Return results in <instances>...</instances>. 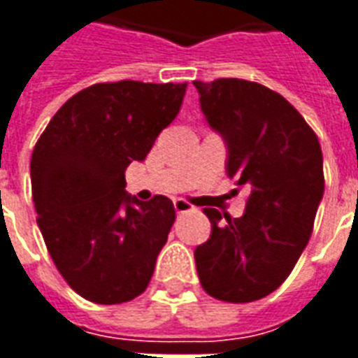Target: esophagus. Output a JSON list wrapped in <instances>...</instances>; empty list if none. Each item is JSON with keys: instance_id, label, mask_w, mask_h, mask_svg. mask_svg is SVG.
Listing matches in <instances>:
<instances>
[{"instance_id": "34e87169", "label": "esophagus", "mask_w": 358, "mask_h": 358, "mask_svg": "<svg viewBox=\"0 0 358 358\" xmlns=\"http://www.w3.org/2000/svg\"><path fill=\"white\" fill-rule=\"evenodd\" d=\"M174 210L178 214H186V213H193L195 210V206L189 205L186 199H174Z\"/></svg>"}]
</instances>
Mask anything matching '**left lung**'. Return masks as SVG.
I'll return each mask as SVG.
<instances>
[{
	"label": "left lung",
	"mask_w": 358,
	"mask_h": 358,
	"mask_svg": "<svg viewBox=\"0 0 358 358\" xmlns=\"http://www.w3.org/2000/svg\"><path fill=\"white\" fill-rule=\"evenodd\" d=\"M193 85L208 125L226 140L227 176L250 192L241 218L205 208L213 233L195 248L199 280L216 300H262L285 282L313 231L324 192L319 138L264 85L233 78Z\"/></svg>",
	"instance_id": "left-lung-1"
}]
</instances>
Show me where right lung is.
Instances as JSON below:
<instances>
[{
    "label": "right lung",
    "mask_w": 358,
    "mask_h": 358,
    "mask_svg": "<svg viewBox=\"0 0 358 358\" xmlns=\"http://www.w3.org/2000/svg\"><path fill=\"white\" fill-rule=\"evenodd\" d=\"M186 87L91 85L55 113L34 148L38 226L60 275L85 300L125 303L150 285L176 213L165 195H129L125 171L178 115Z\"/></svg>",
    "instance_id": "obj_1"
}]
</instances>
